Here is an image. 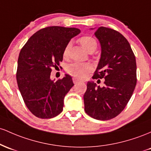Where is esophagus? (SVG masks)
<instances>
[{
    "label": "esophagus",
    "instance_id": "1",
    "mask_svg": "<svg viewBox=\"0 0 151 151\" xmlns=\"http://www.w3.org/2000/svg\"><path fill=\"white\" fill-rule=\"evenodd\" d=\"M73 81L74 83H76L81 82V79L78 78H76V77H73Z\"/></svg>",
    "mask_w": 151,
    "mask_h": 151
}]
</instances>
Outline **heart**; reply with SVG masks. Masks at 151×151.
<instances>
[{"label": "heart", "instance_id": "1", "mask_svg": "<svg viewBox=\"0 0 151 151\" xmlns=\"http://www.w3.org/2000/svg\"><path fill=\"white\" fill-rule=\"evenodd\" d=\"M78 42L81 43L86 51L88 53L93 52L97 48V41L93 37L90 35H84L78 39ZM70 48V43H68L63 50V58H67L68 55L69 50ZM92 70V67L88 63H74L68 65L67 68V72L71 76L76 78H83L86 76Z\"/></svg>", "mask_w": 151, "mask_h": 151}]
</instances>
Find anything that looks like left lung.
Returning <instances> with one entry per match:
<instances>
[{
    "instance_id": "left-lung-1",
    "label": "left lung",
    "mask_w": 151,
    "mask_h": 151,
    "mask_svg": "<svg viewBox=\"0 0 151 151\" xmlns=\"http://www.w3.org/2000/svg\"><path fill=\"white\" fill-rule=\"evenodd\" d=\"M93 29V28H91ZM101 55L93 78H104V86L87 83L83 96L85 111L96 120L112 119L123 111L137 82L136 61L131 47L121 33L100 27L95 32Z\"/></svg>"
}]
</instances>
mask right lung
Segmentation results:
<instances>
[{
  "mask_svg": "<svg viewBox=\"0 0 151 151\" xmlns=\"http://www.w3.org/2000/svg\"><path fill=\"white\" fill-rule=\"evenodd\" d=\"M80 33L76 28L46 27L32 35L20 52L17 83L27 108L38 118H52L62 112L64 98L74 84L67 74L55 82L50 73L60 65L70 39Z\"/></svg>",
  "mask_w": 151,
  "mask_h": 151,
  "instance_id": "right-lung-1",
  "label": "right lung"
}]
</instances>
